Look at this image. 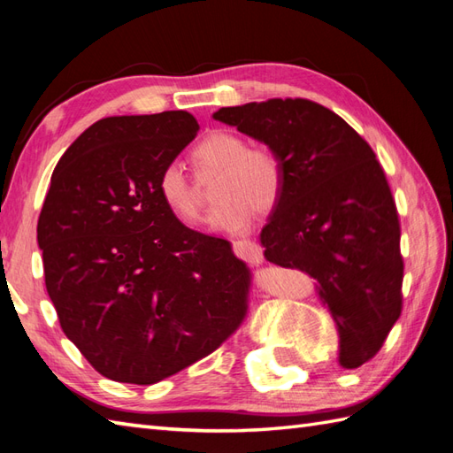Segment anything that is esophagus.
<instances>
[{
  "label": "esophagus",
  "instance_id": "esophagus-1",
  "mask_svg": "<svg viewBox=\"0 0 453 453\" xmlns=\"http://www.w3.org/2000/svg\"><path fill=\"white\" fill-rule=\"evenodd\" d=\"M234 253L243 258L245 263L258 265L263 261V247L257 245L253 242H247V239H242V242H234Z\"/></svg>",
  "mask_w": 453,
  "mask_h": 453
}]
</instances>
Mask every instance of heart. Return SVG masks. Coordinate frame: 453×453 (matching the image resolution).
Listing matches in <instances>:
<instances>
[{
    "label": "heart",
    "instance_id": "b5f03b06",
    "mask_svg": "<svg viewBox=\"0 0 453 453\" xmlns=\"http://www.w3.org/2000/svg\"><path fill=\"white\" fill-rule=\"evenodd\" d=\"M192 163L202 173H218L216 208L208 224L216 232L239 234L249 227L255 211L268 214L284 195L286 171L271 148H249L234 132H211L192 148ZM157 195L173 216L192 224L202 214L200 200L177 165H165L157 177Z\"/></svg>",
    "mask_w": 453,
    "mask_h": 453
}]
</instances>
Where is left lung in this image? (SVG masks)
Masks as SVG:
<instances>
[{
    "mask_svg": "<svg viewBox=\"0 0 453 453\" xmlns=\"http://www.w3.org/2000/svg\"><path fill=\"white\" fill-rule=\"evenodd\" d=\"M214 119L278 153L284 195L261 232L265 258L317 280L339 333V364L373 358L401 315V226L373 150L307 99L224 107Z\"/></svg>",
    "mask_w": 453,
    "mask_h": 453,
    "instance_id": "8db88e82",
    "label": "left lung"
}]
</instances>
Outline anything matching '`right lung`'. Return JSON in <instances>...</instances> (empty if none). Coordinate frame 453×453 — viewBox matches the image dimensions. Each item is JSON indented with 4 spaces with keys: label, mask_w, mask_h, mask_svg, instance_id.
<instances>
[{
    "label": "right lung",
    "mask_w": 453,
    "mask_h": 453,
    "mask_svg": "<svg viewBox=\"0 0 453 453\" xmlns=\"http://www.w3.org/2000/svg\"><path fill=\"white\" fill-rule=\"evenodd\" d=\"M198 128L187 111L103 119L52 173L36 226L46 290L67 339L112 381L165 380L245 319L247 265L157 195Z\"/></svg>",
    "instance_id": "obj_1"
}]
</instances>
